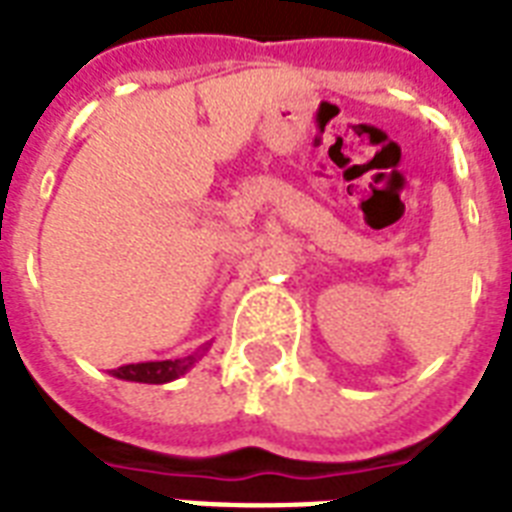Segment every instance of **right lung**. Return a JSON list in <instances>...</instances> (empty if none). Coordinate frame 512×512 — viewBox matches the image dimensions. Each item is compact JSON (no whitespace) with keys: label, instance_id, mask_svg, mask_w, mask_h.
Masks as SVG:
<instances>
[{"label":"right lung","instance_id":"right-lung-1","mask_svg":"<svg viewBox=\"0 0 512 512\" xmlns=\"http://www.w3.org/2000/svg\"><path fill=\"white\" fill-rule=\"evenodd\" d=\"M211 342L202 344L200 350L192 352V355H186V358H176V360H152V363H130V366H120L114 368L112 376L117 379H125V382H144V384H165L173 382L178 376H184L189 368L197 363V360L208 352Z\"/></svg>","mask_w":512,"mask_h":512}]
</instances>
